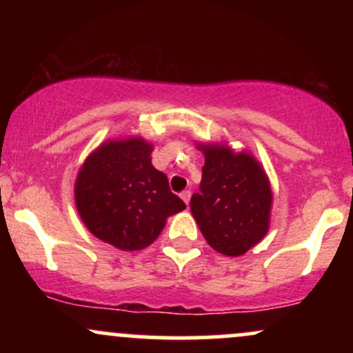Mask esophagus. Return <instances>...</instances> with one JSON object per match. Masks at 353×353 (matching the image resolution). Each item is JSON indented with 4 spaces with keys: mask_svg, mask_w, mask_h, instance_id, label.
Masks as SVG:
<instances>
[{
    "mask_svg": "<svg viewBox=\"0 0 353 353\" xmlns=\"http://www.w3.org/2000/svg\"><path fill=\"white\" fill-rule=\"evenodd\" d=\"M181 199L185 202V204L189 205V201H190V190H182L181 192Z\"/></svg>",
    "mask_w": 353,
    "mask_h": 353,
    "instance_id": "34e87169",
    "label": "esophagus"
}]
</instances>
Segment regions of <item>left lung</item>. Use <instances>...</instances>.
I'll return each instance as SVG.
<instances>
[{
  "label": "left lung",
  "mask_w": 353,
  "mask_h": 353,
  "mask_svg": "<svg viewBox=\"0 0 353 353\" xmlns=\"http://www.w3.org/2000/svg\"><path fill=\"white\" fill-rule=\"evenodd\" d=\"M199 149L205 164L201 192L190 197V212L214 250L237 257L269 230V179L249 152H234L224 144H199Z\"/></svg>",
  "instance_id": "1"
}]
</instances>
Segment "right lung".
Instances as JSON below:
<instances>
[{"mask_svg":"<svg viewBox=\"0 0 353 353\" xmlns=\"http://www.w3.org/2000/svg\"><path fill=\"white\" fill-rule=\"evenodd\" d=\"M143 137L106 141L89 154L74 184L76 208L89 232L121 250L156 241L165 219L185 209L168 176L151 163Z\"/></svg>","mask_w":353,"mask_h":353,"instance_id":"right-lung-1","label":"right lung"}]
</instances>
